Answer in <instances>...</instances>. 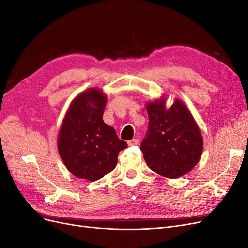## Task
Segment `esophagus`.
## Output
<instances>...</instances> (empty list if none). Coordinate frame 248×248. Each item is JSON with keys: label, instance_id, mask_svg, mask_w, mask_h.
I'll return each instance as SVG.
<instances>
[{"label": "esophagus", "instance_id": "34e87169", "mask_svg": "<svg viewBox=\"0 0 248 248\" xmlns=\"http://www.w3.org/2000/svg\"><path fill=\"white\" fill-rule=\"evenodd\" d=\"M127 144H128L129 146H136V145L139 144V139H137V138L136 139H132V140L127 141Z\"/></svg>", "mask_w": 248, "mask_h": 248}]
</instances>
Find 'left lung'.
<instances>
[{
	"label": "left lung",
	"instance_id": "1",
	"mask_svg": "<svg viewBox=\"0 0 248 248\" xmlns=\"http://www.w3.org/2000/svg\"><path fill=\"white\" fill-rule=\"evenodd\" d=\"M167 97L146 103L149 130L140 150L156 174L169 179L182 177L197 166L204 141L199 125L185 103L176 99L167 108Z\"/></svg>",
	"mask_w": 248,
	"mask_h": 248
}]
</instances>
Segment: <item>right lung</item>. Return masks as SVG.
<instances>
[{
	"instance_id": "add662e5",
	"label": "right lung",
	"mask_w": 248,
	"mask_h": 248,
	"mask_svg": "<svg viewBox=\"0 0 248 248\" xmlns=\"http://www.w3.org/2000/svg\"><path fill=\"white\" fill-rule=\"evenodd\" d=\"M107 95L97 88L74 98L67 109L58 136V151L73 176L97 181L114 170L118 154L127 148L111 126L103 122Z\"/></svg>"
}]
</instances>
